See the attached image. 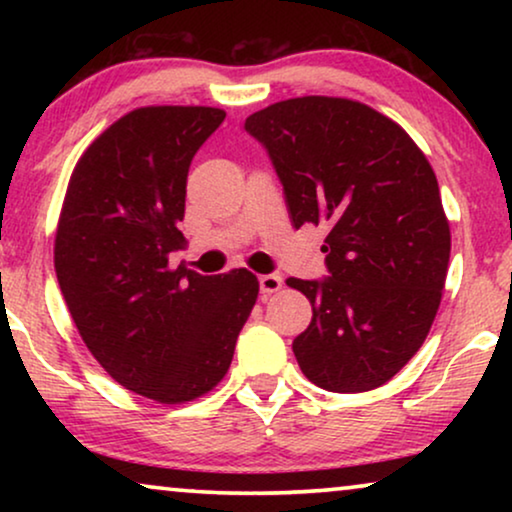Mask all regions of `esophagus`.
I'll use <instances>...</instances> for the list:
<instances>
[{"mask_svg":"<svg viewBox=\"0 0 512 512\" xmlns=\"http://www.w3.org/2000/svg\"><path fill=\"white\" fill-rule=\"evenodd\" d=\"M258 284H261V293H277L284 286V279L279 275H261Z\"/></svg>","mask_w":512,"mask_h":512,"instance_id":"obj_1","label":"esophagus"}]
</instances>
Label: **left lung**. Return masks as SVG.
I'll list each match as a JSON object with an SVG mask.
<instances>
[{"label": "left lung", "mask_w": 512, "mask_h": 512, "mask_svg": "<svg viewBox=\"0 0 512 512\" xmlns=\"http://www.w3.org/2000/svg\"><path fill=\"white\" fill-rule=\"evenodd\" d=\"M270 153L296 228L326 226L324 282L293 340L305 377L338 394L389 382L424 345L443 298L450 221L433 167L401 125L347 97L275 102L244 123Z\"/></svg>", "instance_id": "left-lung-1"}]
</instances>
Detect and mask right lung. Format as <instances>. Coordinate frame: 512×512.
<instances>
[{"label":"right lung","instance_id":"right-lung-1","mask_svg":"<svg viewBox=\"0 0 512 512\" xmlns=\"http://www.w3.org/2000/svg\"><path fill=\"white\" fill-rule=\"evenodd\" d=\"M216 107H139L83 151L55 233V275L97 363L151 401L177 405L226 377L258 298L247 268L205 277L172 268L186 177L219 128Z\"/></svg>","mask_w":512,"mask_h":512}]
</instances>
